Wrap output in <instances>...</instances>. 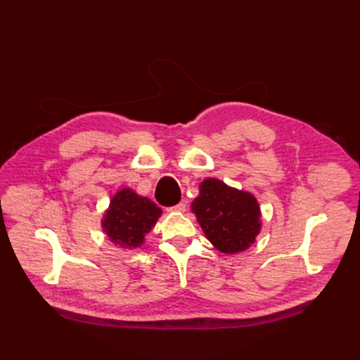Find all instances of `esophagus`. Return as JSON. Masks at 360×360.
<instances>
[{"label": "esophagus", "mask_w": 360, "mask_h": 360, "mask_svg": "<svg viewBox=\"0 0 360 360\" xmlns=\"http://www.w3.org/2000/svg\"><path fill=\"white\" fill-rule=\"evenodd\" d=\"M184 211H186V203H183V202L174 205V207L168 208V212H184Z\"/></svg>", "instance_id": "obj_1"}]
</instances>
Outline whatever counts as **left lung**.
I'll list each match as a JSON object with an SVG mask.
<instances>
[{
	"label": "left lung",
	"instance_id": "left-lung-1",
	"mask_svg": "<svg viewBox=\"0 0 360 360\" xmlns=\"http://www.w3.org/2000/svg\"><path fill=\"white\" fill-rule=\"evenodd\" d=\"M192 212L208 240L222 253L246 250L261 231V210L256 198L217 179L199 184Z\"/></svg>",
	"mask_w": 360,
	"mask_h": 360
}]
</instances>
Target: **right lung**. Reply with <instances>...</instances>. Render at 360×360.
I'll use <instances>...</instances> for the list:
<instances>
[{
    "label": "right lung",
    "mask_w": 360,
    "mask_h": 360,
    "mask_svg": "<svg viewBox=\"0 0 360 360\" xmlns=\"http://www.w3.org/2000/svg\"><path fill=\"white\" fill-rule=\"evenodd\" d=\"M161 212L150 199L139 196L131 189H122L111 199L102 219V229L120 248L134 249L145 242V236L155 226Z\"/></svg>",
    "instance_id": "add662e5"
}]
</instances>
